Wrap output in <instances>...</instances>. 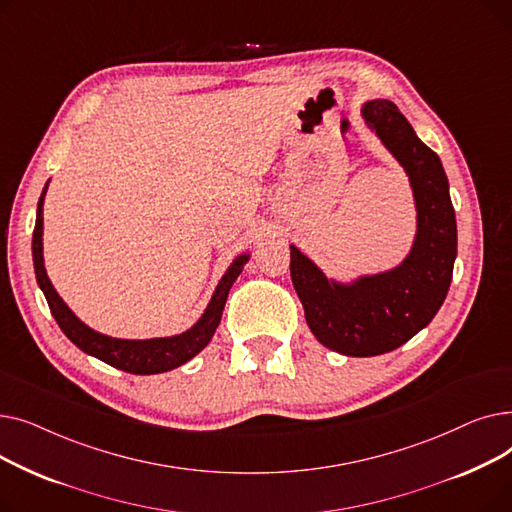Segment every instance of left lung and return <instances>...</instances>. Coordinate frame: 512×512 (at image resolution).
Returning a JSON list of instances; mask_svg holds the SVG:
<instances>
[{"label": "left lung", "mask_w": 512, "mask_h": 512, "mask_svg": "<svg viewBox=\"0 0 512 512\" xmlns=\"http://www.w3.org/2000/svg\"><path fill=\"white\" fill-rule=\"evenodd\" d=\"M361 116L409 176L417 209L411 253L388 272L344 284L290 245V278L321 344L348 357H375L411 340L442 307L456 259V218L440 157L398 107L373 99Z\"/></svg>", "instance_id": "left-lung-1"}]
</instances>
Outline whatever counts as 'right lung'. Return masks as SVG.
Listing matches in <instances>:
<instances>
[{
    "label": "right lung",
    "mask_w": 512,
    "mask_h": 512,
    "mask_svg": "<svg viewBox=\"0 0 512 512\" xmlns=\"http://www.w3.org/2000/svg\"><path fill=\"white\" fill-rule=\"evenodd\" d=\"M49 184V182H47ZM47 184L37 203V222L33 232V263H35V276L37 284L43 290L47 305L51 309V315L56 317L60 330L72 340L80 351L112 365L116 369L134 373V375H153V373H164L170 369H176L191 361L195 355H199L203 348L209 344V340L215 334V328L220 326L222 311L228 299V292L234 284V280L240 276L242 267L249 261V253L238 255L226 274L222 276L220 284L215 286L213 297L199 317L197 324L176 336L166 338H149V340H122L105 336L101 332H95L87 324H83L70 307L62 301L60 294L53 288L51 280L47 278L45 263H43V201L47 193Z\"/></svg>",
    "instance_id": "1"
}]
</instances>
